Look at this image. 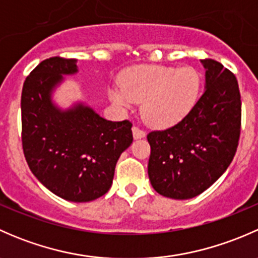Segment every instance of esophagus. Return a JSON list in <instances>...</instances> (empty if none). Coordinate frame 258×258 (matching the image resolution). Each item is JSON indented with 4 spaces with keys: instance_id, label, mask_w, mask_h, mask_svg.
Returning <instances> with one entry per match:
<instances>
[{
    "instance_id": "obj_1",
    "label": "esophagus",
    "mask_w": 258,
    "mask_h": 258,
    "mask_svg": "<svg viewBox=\"0 0 258 258\" xmlns=\"http://www.w3.org/2000/svg\"><path fill=\"white\" fill-rule=\"evenodd\" d=\"M132 134H134L135 139H144V137L146 136V132L144 131V130L139 128L137 126L132 127Z\"/></svg>"
}]
</instances>
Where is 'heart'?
<instances>
[{"label": "heart", "instance_id": "obj_1", "mask_svg": "<svg viewBox=\"0 0 258 258\" xmlns=\"http://www.w3.org/2000/svg\"><path fill=\"white\" fill-rule=\"evenodd\" d=\"M200 90L201 79L192 67L140 66L124 74L121 86L111 88L110 98L123 108L142 102L146 121L165 128L191 112Z\"/></svg>", "mask_w": 258, "mask_h": 258}]
</instances>
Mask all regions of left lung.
I'll list each match as a JSON object with an SVG mask.
<instances>
[{
	"label": "left lung",
	"instance_id": "obj_1",
	"mask_svg": "<svg viewBox=\"0 0 258 258\" xmlns=\"http://www.w3.org/2000/svg\"><path fill=\"white\" fill-rule=\"evenodd\" d=\"M206 90L182 121L147 135L148 177L156 192L175 200L199 196L223 175L241 132L236 76L215 59H202Z\"/></svg>",
	"mask_w": 258,
	"mask_h": 258
}]
</instances>
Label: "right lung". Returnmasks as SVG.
Wrapping results in <instances>:
<instances>
[{
  "instance_id": "1",
  "label": "right lung",
  "mask_w": 258,
  "mask_h": 258,
  "mask_svg": "<svg viewBox=\"0 0 258 258\" xmlns=\"http://www.w3.org/2000/svg\"><path fill=\"white\" fill-rule=\"evenodd\" d=\"M76 59L51 57L27 76L21 96L22 148L28 167L52 194L88 202L110 189L121 153L134 141L132 123L107 121L88 106L61 110L52 92Z\"/></svg>"
}]
</instances>
